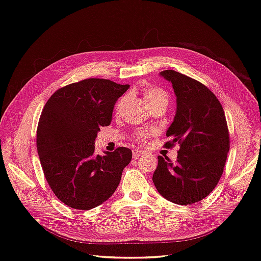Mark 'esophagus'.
Listing matches in <instances>:
<instances>
[{
	"label": "esophagus",
	"mask_w": 261,
	"mask_h": 261,
	"mask_svg": "<svg viewBox=\"0 0 261 261\" xmlns=\"http://www.w3.org/2000/svg\"><path fill=\"white\" fill-rule=\"evenodd\" d=\"M143 155H144V152L139 151V149H134V152H132V156H134V159H139Z\"/></svg>",
	"instance_id": "esophagus-1"
}]
</instances>
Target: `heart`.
Listing matches in <instances>:
<instances>
[{"label": "heart", "instance_id": "obj_1", "mask_svg": "<svg viewBox=\"0 0 261 261\" xmlns=\"http://www.w3.org/2000/svg\"><path fill=\"white\" fill-rule=\"evenodd\" d=\"M141 94H143L145 101H146V103L148 105L149 108L154 107V106H159V105H168V95L167 93L161 88L155 87V86H151V85H146L141 88ZM125 102V99L122 98L118 100L117 106H116V110L117 112H121L123 106H124ZM147 137V132H144L141 131L139 132L138 135H137V138L139 140H144L145 138Z\"/></svg>", "mask_w": 261, "mask_h": 261}]
</instances>
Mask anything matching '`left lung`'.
Returning <instances> with one entry per match:
<instances>
[{"mask_svg": "<svg viewBox=\"0 0 261 261\" xmlns=\"http://www.w3.org/2000/svg\"><path fill=\"white\" fill-rule=\"evenodd\" d=\"M160 76L176 95V114L166 132L179 144L177 161L159 156L153 183L167 200L178 205L200 201L213 191L229 152V132L222 106L201 83L174 70Z\"/></svg>", "mask_w": 261, "mask_h": 261, "instance_id": "left-lung-1", "label": "left lung"}]
</instances>
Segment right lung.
Returning a JSON list of instances; mask_svg holds the SVG:
<instances>
[{"instance_id": "1", "label": "right lung", "mask_w": 261, "mask_h": 261, "mask_svg": "<svg viewBox=\"0 0 261 261\" xmlns=\"http://www.w3.org/2000/svg\"><path fill=\"white\" fill-rule=\"evenodd\" d=\"M129 87L109 79H85L57 90L43 107L37 130L39 159L53 192L69 207L94 208L120 184L131 149L118 147L101 156L94 144Z\"/></svg>"}]
</instances>
